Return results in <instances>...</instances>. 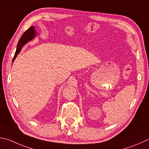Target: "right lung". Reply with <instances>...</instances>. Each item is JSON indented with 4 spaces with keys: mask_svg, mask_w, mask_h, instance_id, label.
Here are the masks:
<instances>
[{
    "mask_svg": "<svg viewBox=\"0 0 149 149\" xmlns=\"http://www.w3.org/2000/svg\"><path fill=\"white\" fill-rule=\"evenodd\" d=\"M35 28H35L34 26H31L30 28L28 29V30L23 33L22 37H20V39H19L18 42V44H17V49L13 59V62L15 61V59H16L18 54L20 53V52L23 46H24L28 42L31 41V40H33L34 38L36 37L37 33L36 31V30H35Z\"/></svg>",
    "mask_w": 149,
    "mask_h": 149,
    "instance_id": "right-lung-1",
    "label": "right lung"
}]
</instances>
